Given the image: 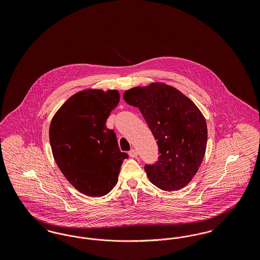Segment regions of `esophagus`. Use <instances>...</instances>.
<instances>
[{
	"label": "esophagus",
	"instance_id": "1",
	"mask_svg": "<svg viewBox=\"0 0 260 260\" xmlns=\"http://www.w3.org/2000/svg\"><path fill=\"white\" fill-rule=\"evenodd\" d=\"M128 155L131 158H136L137 157V151L136 149H132L129 152H128Z\"/></svg>",
	"mask_w": 260,
	"mask_h": 260
}]
</instances>
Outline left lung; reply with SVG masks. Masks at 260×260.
I'll return each instance as SVG.
<instances>
[{
	"instance_id": "left-lung-1",
	"label": "left lung",
	"mask_w": 260,
	"mask_h": 260,
	"mask_svg": "<svg viewBox=\"0 0 260 260\" xmlns=\"http://www.w3.org/2000/svg\"><path fill=\"white\" fill-rule=\"evenodd\" d=\"M124 101L137 107L159 147V160L145 165L149 180L165 191L185 187L203 161L208 139L206 120L195 103L162 83L125 90Z\"/></svg>"
}]
</instances>
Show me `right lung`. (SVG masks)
Here are the masks:
<instances>
[{
    "instance_id": "obj_1",
    "label": "right lung",
    "mask_w": 260,
    "mask_h": 260,
    "mask_svg": "<svg viewBox=\"0 0 260 260\" xmlns=\"http://www.w3.org/2000/svg\"><path fill=\"white\" fill-rule=\"evenodd\" d=\"M119 101L118 90L85 89L68 99L50 122L54 160L66 179L89 197L108 194L128 158L105 124Z\"/></svg>"
}]
</instances>
